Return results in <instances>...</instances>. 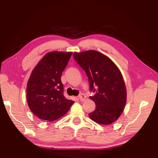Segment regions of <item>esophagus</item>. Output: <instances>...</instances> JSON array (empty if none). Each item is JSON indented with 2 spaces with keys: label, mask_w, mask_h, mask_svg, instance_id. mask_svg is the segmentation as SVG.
<instances>
[{
  "label": "esophagus",
  "mask_w": 158,
  "mask_h": 158,
  "mask_svg": "<svg viewBox=\"0 0 158 158\" xmlns=\"http://www.w3.org/2000/svg\"><path fill=\"white\" fill-rule=\"evenodd\" d=\"M79 99H80V100H81V101L83 102V101H85V100H86L87 97H86V96L85 94H81L79 95Z\"/></svg>",
  "instance_id": "34e87169"
}]
</instances>
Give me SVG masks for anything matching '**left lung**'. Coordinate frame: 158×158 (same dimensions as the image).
Segmentation results:
<instances>
[{"instance_id": "1", "label": "left lung", "mask_w": 158, "mask_h": 158, "mask_svg": "<svg viewBox=\"0 0 158 158\" xmlns=\"http://www.w3.org/2000/svg\"><path fill=\"white\" fill-rule=\"evenodd\" d=\"M73 57L88 75L90 90L96 92L89 96L96 104L89 118L103 125L115 122L122 115L127 98L125 82L119 68L109 57L95 50L75 52Z\"/></svg>"}]
</instances>
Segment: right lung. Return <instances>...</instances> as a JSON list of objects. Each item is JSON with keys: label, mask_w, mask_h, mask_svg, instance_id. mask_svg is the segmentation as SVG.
<instances>
[{"label": "right lung", "mask_w": 158, "mask_h": 158, "mask_svg": "<svg viewBox=\"0 0 158 158\" xmlns=\"http://www.w3.org/2000/svg\"><path fill=\"white\" fill-rule=\"evenodd\" d=\"M72 52H52L43 56L30 76L26 87L28 105L43 121L53 122L69 111L74 101L63 94L62 73Z\"/></svg>", "instance_id": "obj_1"}]
</instances>
